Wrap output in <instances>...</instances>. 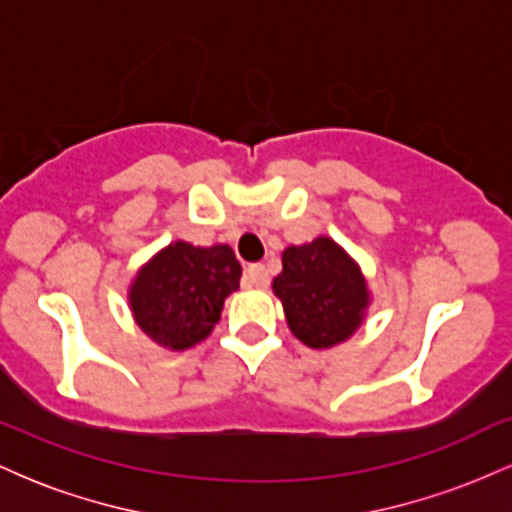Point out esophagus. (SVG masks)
Instances as JSON below:
<instances>
[{
  "mask_svg": "<svg viewBox=\"0 0 512 512\" xmlns=\"http://www.w3.org/2000/svg\"><path fill=\"white\" fill-rule=\"evenodd\" d=\"M243 286H248V289H264V286H269L267 267L264 264H248L243 274Z\"/></svg>",
  "mask_w": 512,
  "mask_h": 512,
  "instance_id": "esophagus-1",
  "label": "esophagus"
}]
</instances>
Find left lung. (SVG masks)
<instances>
[{"mask_svg":"<svg viewBox=\"0 0 512 512\" xmlns=\"http://www.w3.org/2000/svg\"><path fill=\"white\" fill-rule=\"evenodd\" d=\"M274 293L284 303L291 332L310 349H327L358 330L368 305L361 272L330 238L284 250Z\"/></svg>","mask_w":512,"mask_h":512,"instance_id":"obj_1","label":"left lung"}]
</instances>
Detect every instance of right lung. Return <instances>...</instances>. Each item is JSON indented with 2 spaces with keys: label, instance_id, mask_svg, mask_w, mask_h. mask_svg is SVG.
I'll return each instance as SVG.
<instances>
[{
  "label": "right lung",
  "instance_id": "right-lung-1",
  "mask_svg": "<svg viewBox=\"0 0 512 512\" xmlns=\"http://www.w3.org/2000/svg\"><path fill=\"white\" fill-rule=\"evenodd\" d=\"M240 262L228 245H168L134 279L129 305L137 325L168 349H190L219 322L223 301L240 286Z\"/></svg>",
  "mask_w": 512,
  "mask_h": 512
}]
</instances>
